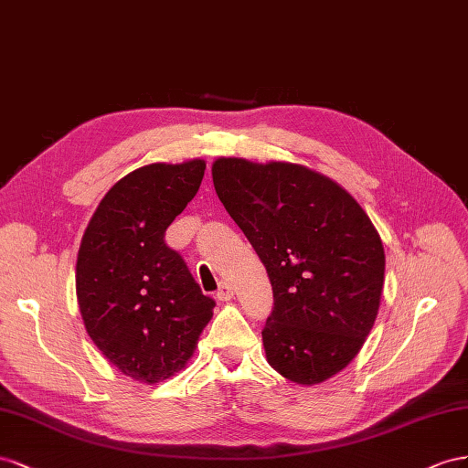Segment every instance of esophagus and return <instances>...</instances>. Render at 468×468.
<instances>
[{
    "instance_id": "34e87169",
    "label": "esophagus",
    "mask_w": 468,
    "mask_h": 468,
    "mask_svg": "<svg viewBox=\"0 0 468 468\" xmlns=\"http://www.w3.org/2000/svg\"><path fill=\"white\" fill-rule=\"evenodd\" d=\"M216 296H218V300H221V302L231 300V298H233V286H231L229 282H221L219 288H218V292H216Z\"/></svg>"
}]
</instances>
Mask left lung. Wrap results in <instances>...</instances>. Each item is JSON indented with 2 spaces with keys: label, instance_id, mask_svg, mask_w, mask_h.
<instances>
[{
  "label": "left lung",
  "instance_id": "8db88e82",
  "mask_svg": "<svg viewBox=\"0 0 468 468\" xmlns=\"http://www.w3.org/2000/svg\"><path fill=\"white\" fill-rule=\"evenodd\" d=\"M211 176L271 278L269 365L308 386L337 375L378 314L386 261L375 225L339 184L300 165L219 158Z\"/></svg>",
  "mask_w": 468,
  "mask_h": 468
}]
</instances>
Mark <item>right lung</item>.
Here are the masks:
<instances>
[{"mask_svg": "<svg viewBox=\"0 0 468 468\" xmlns=\"http://www.w3.org/2000/svg\"><path fill=\"white\" fill-rule=\"evenodd\" d=\"M204 160L133 170L105 194L76 262L88 335L123 375L160 382L184 368L216 300L199 290L168 225L196 196Z\"/></svg>", "mask_w": 468, "mask_h": 468, "instance_id": "obj_1", "label": "right lung"}]
</instances>
